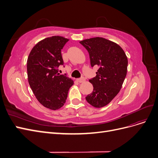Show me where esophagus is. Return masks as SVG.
Here are the masks:
<instances>
[{
  "label": "esophagus",
  "instance_id": "34e87169",
  "mask_svg": "<svg viewBox=\"0 0 158 158\" xmlns=\"http://www.w3.org/2000/svg\"><path fill=\"white\" fill-rule=\"evenodd\" d=\"M77 82H79V83H82V82H84V81H85V78H84V77H82V78H78L77 80Z\"/></svg>",
  "mask_w": 158,
  "mask_h": 158
}]
</instances>
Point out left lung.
Segmentation results:
<instances>
[{
	"mask_svg": "<svg viewBox=\"0 0 158 158\" xmlns=\"http://www.w3.org/2000/svg\"><path fill=\"white\" fill-rule=\"evenodd\" d=\"M89 52L92 67L98 66L95 77L89 81L93 92L85 97L92 106H107L122 88L127 73L128 59L118 44L103 37H94L80 41Z\"/></svg>",
	"mask_w": 158,
	"mask_h": 158,
	"instance_id": "left-lung-1",
	"label": "left lung"
}]
</instances>
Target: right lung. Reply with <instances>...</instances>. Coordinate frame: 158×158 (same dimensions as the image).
<instances>
[{
	"instance_id": "1",
	"label": "right lung",
	"mask_w": 158,
	"mask_h": 158,
	"mask_svg": "<svg viewBox=\"0 0 158 158\" xmlns=\"http://www.w3.org/2000/svg\"><path fill=\"white\" fill-rule=\"evenodd\" d=\"M69 40L52 36L38 42L27 60V78L37 99L44 107L57 110L64 106L73 80L58 73L64 64L61 50Z\"/></svg>"
}]
</instances>
